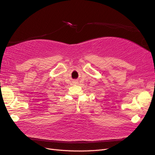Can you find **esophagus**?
Returning <instances> with one entry per match:
<instances>
[{"label": "esophagus", "mask_w": 155, "mask_h": 155, "mask_svg": "<svg viewBox=\"0 0 155 155\" xmlns=\"http://www.w3.org/2000/svg\"><path fill=\"white\" fill-rule=\"evenodd\" d=\"M74 83L75 84H76V83H78V81H74Z\"/></svg>", "instance_id": "esophagus-1"}]
</instances>
